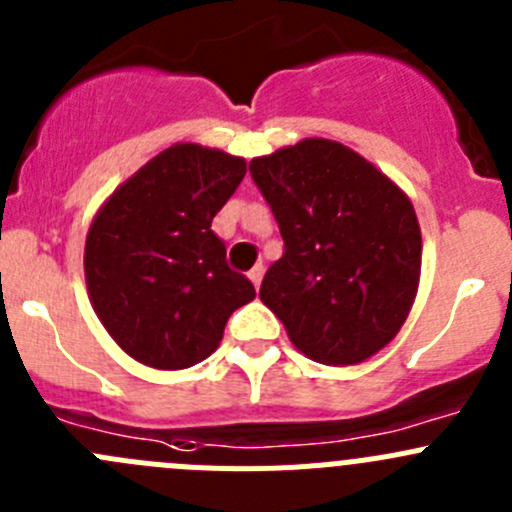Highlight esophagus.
<instances>
[{
	"mask_svg": "<svg viewBox=\"0 0 512 512\" xmlns=\"http://www.w3.org/2000/svg\"><path fill=\"white\" fill-rule=\"evenodd\" d=\"M248 279H251V281H253V286H256V289H259V286H261V279H264V266H261V264L253 266V269L248 271Z\"/></svg>",
	"mask_w": 512,
	"mask_h": 512,
	"instance_id": "esophagus-1",
	"label": "esophagus"
}]
</instances>
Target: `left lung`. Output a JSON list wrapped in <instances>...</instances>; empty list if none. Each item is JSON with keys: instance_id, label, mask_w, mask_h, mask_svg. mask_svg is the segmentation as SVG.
Here are the masks:
<instances>
[{"instance_id": "left-lung-1", "label": "left lung", "mask_w": 512, "mask_h": 512, "mask_svg": "<svg viewBox=\"0 0 512 512\" xmlns=\"http://www.w3.org/2000/svg\"><path fill=\"white\" fill-rule=\"evenodd\" d=\"M248 170L284 238L259 296L294 347L329 367L387 347L420 284L410 198L352 148L324 138L253 158Z\"/></svg>"}]
</instances>
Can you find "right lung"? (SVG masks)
<instances>
[{
    "instance_id": "add662e5",
    "label": "right lung",
    "mask_w": 512,
    "mask_h": 512,
    "mask_svg": "<svg viewBox=\"0 0 512 512\" xmlns=\"http://www.w3.org/2000/svg\"><path fill=\"white\" fill-rule=\"evenodd\" d=\"M246 160L196 143L170 145L97 211L85 241L92 309L123 352L186 369L218 349L226 321L256 296L226 264L211 221Z\"/></svg>"
}]
</instances>
